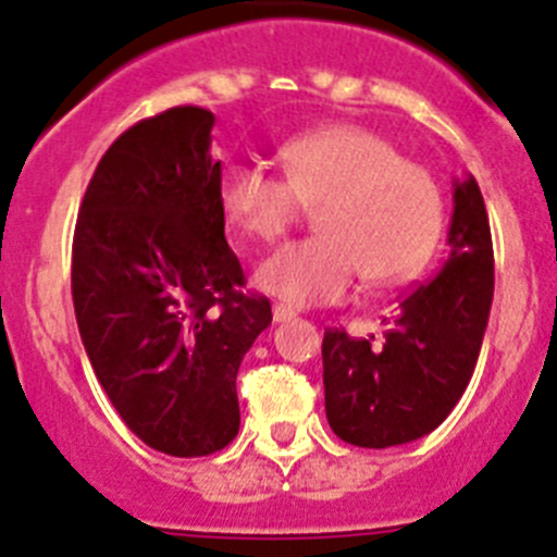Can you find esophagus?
Masks as SVG:
<instances>
[{"label":"esophagus","instance_id":"34e87169","mask_svg":"<svg viewBox=\"0 0 557 557\" xmlns=\"http://www.w3.org/2000/svg\"><path fill=\"white\" fill-rule=\"evenodd\" d=\"M295 318V312L289 307H284V304H275L273 307V321L275 323H287V321H293Z\"/></svg>","mask_w":557,"mask_h":557}]
</instances>
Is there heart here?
<instances>
[{
    "label": "heart",
    "mask_w": 557,
    "mask_h": 557,
    "mask_svg": "<svg viewBox=\"0 0 557 557\" xmlns=\"http://www.w3.org/2000/svg\"><path fill=\"white\" fill-rule=\"evenodd\" d=\"M284 178L264 166L228 164L218 203L231 228L275 243L301 209L314 231L270 253L253 284L289 307L346 298L359 270L368 282H398L430 256L441 228V195L424 166L398 156L385 136L359 125H326L282 147Z\"/></svg>",
    "instance_id": "1"
}]
</instances>
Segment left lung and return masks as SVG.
Segmentation results:
<instances>
[{"instance_id": "8db88e82", "label": "left lung", "mask_w": 557, "mask_h": 557, "mask_svg": "<svg viewBox=\"0 0 557 557\" xmlns=\"http://www.w3.org/2000/svg\"><path fill=\"white\" fill-rule=\"evenodd\" d=\"M449 256L387 321L382 346L323 334L326 418L334 435L387 449L430 435L469 387L494 301L488 211L474 175L455 181Z\"/></svg>"}]
</instances>
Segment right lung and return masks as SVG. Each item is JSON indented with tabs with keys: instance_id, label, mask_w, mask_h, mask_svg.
Masks as SVG:
<instances>
[{
	"instance_id": "add662e5",
	"label": "right lung",
	"mask_w": 557,
	"mask_h": 557,
	"mask_svg": "<svg viewBox=\"0 0 557 557\" xmlns=\"http://www.w3.org/2000/svg\"><path fill=\"white\" fill-rule=\"evenodd\" d=\"M211 127L198 106L127 127L91 175L72 245L88 362L133 435L172 457L234 441L236 373L273 321L225 243Z\"/></svg>"
}]
</instances>
